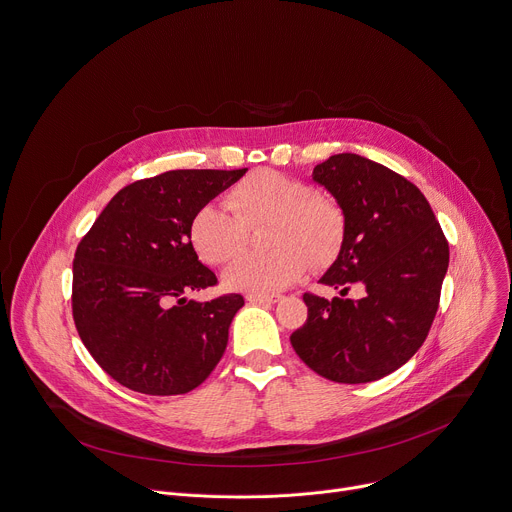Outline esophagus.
Segmentation results:
<instances>
[{"label":"esophagus","instance_id":"34e87169","mask_svg":"<svg viewBox=\"0 0 512 512\" xmlns=\"http://www.w3.org/2000/svg\"><path fill=\"white\" fill-rule=\"evenodd\" d=\"M280 297L276 295H246V301L250 303H258V305H270V303H276Z\"/></svg>","mask_w":512,"mask_h":512}]
</instances>
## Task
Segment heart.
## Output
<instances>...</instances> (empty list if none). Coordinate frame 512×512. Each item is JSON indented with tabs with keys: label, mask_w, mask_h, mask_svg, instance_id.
Here are the masks:
<instances>
[{
	"label": "heart",
	"mask_w": 512,
	"mask_h": 512,
	"mask_svg": "<svg viewBox=\"0 0 512 512\" xmlns=\"http://www.w3.org/2000/svg\"><path fill=\"white\" fill-rule=\"evenodd\" d=\"M225 205L205 203L191 221V242L207 264H227L248 244L250 230L272 223L266 244L274 250L244 254L225 272V285L272 295L305 274L309 262L329 264L346 240V211L327 193L278 170H254L230 189Z\"/></svg>",
	"instance_id": "obj_1"
}]
</instances>
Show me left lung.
<instances>
[{
	"label": "left lung",
	"mask_w": 512,
	"mask_h": 512,
	"mask_svg": "<svg viewBox=\"0 0 512 512\" xmlns=\"http://www.w3.org/2000/svg\"><path fill=\"white\" fill-rule=\"evenodd\" d=\"M313 179L346 211V240L321 282L331 301L305 293L297 356L319 376L364 384L409 362L433 325L449 246L425 195L394 170L358 154H333ZM352 284L367 293L346 300Z\"/></svg>",
	"instance_id": "left-lung-1"
}]
</instances>
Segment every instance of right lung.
Returning a JSON list of instances; mask_svg holds the SVG:
<instances>
[{"instance_id": "add662e5", "label": "right lung", "mask_w": 512, "mask_h": 512, "mask_svg": "<svg viewBox=\"0 0 512 512\" xmlns=\"http://www.w3.org/2000/svg\"><path fill=\"white\" fill-rule=\"evenodd\" d=\"M246 170L187 168L140 179L116 193L79 242L75 327L93 360L122 386L185 394L221 360L244 297L185 299L217 285L191 244V221Z\"/></svg>"}]
</instances>
